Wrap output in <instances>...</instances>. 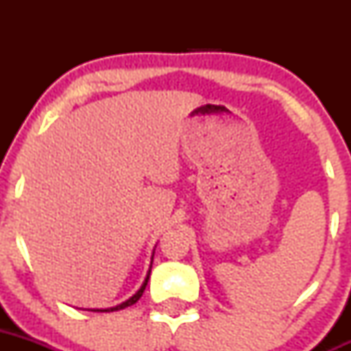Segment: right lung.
Wrapping results in <instances>:
<instances>
[{
	"label": "right lung",
	"mask_w": 351,
	"mask_h": 351,
	"mask_svg": "<svg viewBox=\"0 0 351 351\" xmlns=\"http://www.w3.org/2000/svg\"><path fill=\"white\" fill-rule=\"evenodd\" d=\"M153 256H154V253H153ZM151 260H153V258H151ZM151 267H153V261H151ZM151 267H149V271H147V275H146V278H144V282H143V285H141V289L137 290L136 293H134L132 297H130V299H127L125 302H122V304H119V306H115V307H108V309H91L93 311V313H113V311H120V309H125V307H129V306H132V304H136L137 300L141 299V295H143L144 293V290H146V285H147V280H149V275H151Z\"/></svg>",
	"instance_id": "obj_1"
}]
</instances>
